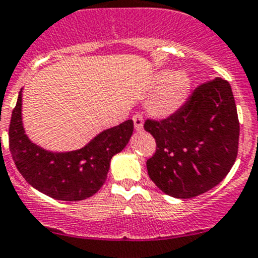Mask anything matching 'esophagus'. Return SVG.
I'll list each match as a JSON object with an SVG mask.
<instances>
[{
    "instance_id": "1",
    "label": "esophagus",
    "mask_w": 258,
    "mask_h": 258,
    "mask_svg": "<svg viewBox=\"0 0 258 258\" xmlns=\"http://www.w3.org/2000/svg\"><path fill=\"white\" fill-rule=\"evenodd\" d=\"M133 122H134V127H136L137 132H139L143 129V117H142L141 113H136V115H134Z\"/></svg>"
}]
</instances>
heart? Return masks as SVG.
I'll return each instance as SVG.
<instances>
[{
	"label": "heart",
	"instance_id": "heart-1",
	"mask_svg": "<svg viewBox=\"0 0 258 258\" xmlns=\"http://www.w3.org/2000/svg\"><path fill=\"white\" fill-rule=\"evenodd\" d=\"M155 84L160 88L150 97L148 111L156 116H169L185 102L190 89V78L183 72L162 70L156 75Z\"/></svg>",
	"mask_w": 258,
	"mask_h": 258
}]
</instances>
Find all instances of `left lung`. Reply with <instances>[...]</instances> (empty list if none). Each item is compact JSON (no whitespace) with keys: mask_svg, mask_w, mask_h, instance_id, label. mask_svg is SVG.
<instances>
[{"mask_svg":"<svg viewBox=\"0 0 258 258\" xmlns=\"http://www.w3.org/2000/svg\"><path fill=\"white\" fill-rule=\"evenodd\" d=\"M156 141L147 160L151 180L175 198H193L216 186L237 160L239 120L231 87L216 78L198 86L162 120L147 119Z\"/></svg>","mask_w":258,"mask_h":258,"instance_id":"1","label":"left lung"}]
</instances>
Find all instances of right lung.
Returning a JSON list of instances; mask_svg holds the SVG:
<instances>
[{"mask_svg":"<svg viewBox=\"0 0 258 258\" xmlns=\"http://www.w3.org/2000/svg\"><path fill=\"white\" fill-rule=\"evenodd\" d=\"M133 120L94 137L86 147L53 153L29 141L21 122V92L11 115L9 147L23 178L39 192L60 201H82L105 184L112 156L121 152L133 134Z\"/></svg>","mask_w":258,"mask_h":258,"instance_id":"1","label":"right lung"}]
</instances>
